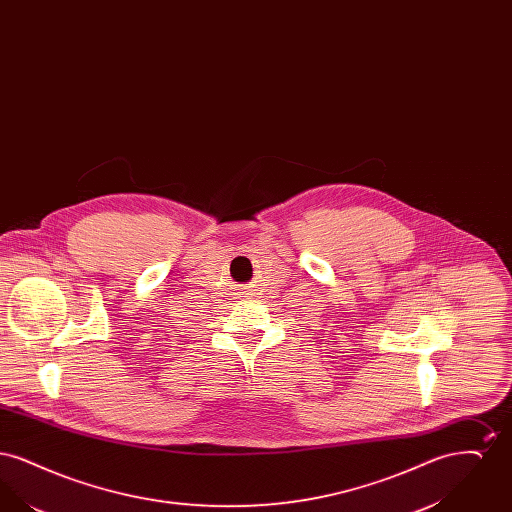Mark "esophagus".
Returning <instances> with one entry per match:
<instances>
[{
  "label": "esophagus",
  "instance_id": "1",
  "mask_svg": "<svg viewBox=\"0 0 512 512\" xmlns=\"http://www.w3.org/2000/svg\"><path fill=\"white\" fill-rule=\"evenodd\" d=\"M242 295H244V292H242ZM245 295H249V293H245Z\"/></svg>",
  "mask_w": 512,
  "mask_h": 512
}]
</instances>
